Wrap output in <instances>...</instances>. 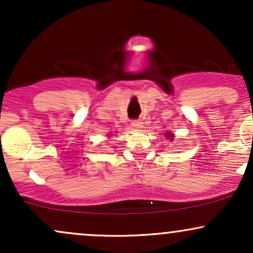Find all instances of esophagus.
I'll use <instances>...</instances> for the list:
<instances>
[{
    "instance_id": "obj_1",
    "label": "esophagus",
    "mask_w": 253,
    "mask_h": 253,
    "mask_svg": "<svg viewBox=\"0 0 253 253\" xmlns=\"http://www.w3.org/2000/svg\"><path fill=\"white\" fill-rule=\"evenodd\" d=\"M130 126L134 129H141L143 128V123H140L139 120H133L132 123H130Z\"/></svg>"
}]
</instances>
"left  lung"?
Masks as SVG:
<instances>
[{
    "label": "left lung",
    "mask_w": 253,
    "mask_h": 253,
    "mask_svg": "<svg viewBox=\"0 0 253 253\" xmlns=\"http://www.w3.org/2000/svg\"><path fill=\"white\" fill-rule=\"evenodd\" d=\"M165 136H167V138H169L170 140H172V139H173V133H171V132L165 133Z\"/></svg>",
    "instance_id": "obj_1"
}]
</instances>
